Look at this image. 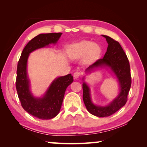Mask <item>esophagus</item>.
I'll return each instance as SVG.
<instances>
[{
	"label": "esophagus",
	"instance_id": "1",
	"mask_svg": "<svg viewBox=\"0 0 147 147\" xmlns=\"http://www.w3.org/2000/svg\"><path fill=\"white\" fill-rule=\"evenodd\" d=\"M80 75H81V73H80V72H78V71H76L75 73H74V74H73V76H74V78H78L80 76Z\"/></svg>",
	"mask_w": 147,
	"mask_h": 147
}]
</instances>
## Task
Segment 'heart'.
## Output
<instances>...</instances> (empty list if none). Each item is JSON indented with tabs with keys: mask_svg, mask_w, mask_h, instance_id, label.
<instances>
[{
	"mask_svg": "<svg viewBox=\"0 0 147 147\" xmlns=\"http://www.w3.org/2000/svg\"><path fill=\"white\" fill-rule=\"evenodd\" d=\"M100 53L101 49L99 45L89 41H82L73 45L69 51V55L71 59H80L85 56L86 60L88 61L95 60Z\"/></svg>",
	"mask_w": 147,
	"mask_h": 147,
	"instance_id": "obj_1",
	"label": "heart"
}]
</instances>
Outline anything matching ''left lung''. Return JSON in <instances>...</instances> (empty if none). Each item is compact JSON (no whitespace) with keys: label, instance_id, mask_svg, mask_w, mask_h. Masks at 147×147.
I'll list each match as a JSON object with an SVG mask.
<instances>
[{"label":"left lung","instance_id":"8db88e82","mask_svg":"<svg viewBox=\"0 0 147 147\" xmlns=\"http://www.w3.org/2000/svg\"><path fill=\"white\" fill-rule=\"evenodd\" d=\"M108 42L107 51L103 58L98 59L86 69L91 71L94 67L108 66L113 71L120 83V93L109 106L106 107L96 106L92 103L89 87L86 83L82 85L83 100L87 109L92 115L106 117L110 116L125 105L128 100V94L130 89L131 79L130 66L127 56L118 41L110 37L103 36Z\"/></svg>","mask_w":147,"mask_h":147}]
</instances>
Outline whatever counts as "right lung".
Segmentation results:
<instances>
[{
  "label": "right lung",
  "mask_w": 147,
  "mask_h": 147,
  "mask_svg": "<svg viewBox=\"0 0 147 147\" xmlns=\"http://www.w3.org/2000/svg\"><path fill=\"white\" fill-rule=\"evenodd\" d=\"M62 34H41L30 41L22 52L17 63L16 86L18 97L23 109L36 117L51 119L58 115L63 102L65 92L73 82L71 74L56 79L47 91L44 97L34 98L29 90V80L27 78L26 63L29 54L34 50L42 48L50 43H56Z\"/></svg>",
  "instance_id": "add662e5"
}]
</instances>
